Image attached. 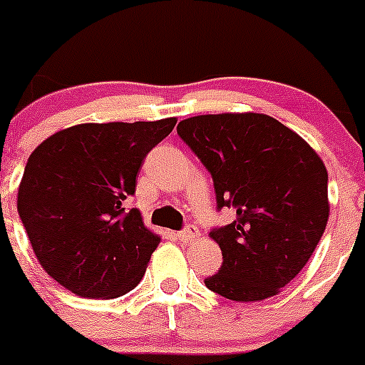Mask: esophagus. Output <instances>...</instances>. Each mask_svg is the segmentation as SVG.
Returning <instances> with one entry per match:
<instances>
[{"instance_id":"1","label":"esophagus","mask_w":365,"mask_h":365,"mask_svg":"<svg viewBox=\"0 0 365 365\" xmlns=\"http://www.w3.org/2000/svg\"><path fill=\"white\" fill-rule=\"evenodd\" d=\"M199 237V230L195 228V226H192V224H188L185 230H180L179 233H177V239L182 240V242H190V240L197 239Z\"/></svg>"}]
</instances>
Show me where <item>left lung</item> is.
<instances>
[{"instance_id":"8db88e82","label":"left lung","mask_w":365,"mask_h":365,"mask_svg":"<svg viewBox=\"0 0 365 365\" xmlns=\"http://www.w3.org/2000/svg\"><path fill=\"white\" fill-rule=\"evenodd\" d=\"M177 133L212 175L217 210L237 213L210 232L222 266L206 277V287L237 302L277 295L326 230L324 163L302 137L264 113L190 117Z\"/></svg>"}]
</instances>
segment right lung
Instances as JSON below:
<instances>
[{
    "mask_svg": "<svg viewBox=\"0 0 365 365\" xmlns=\"http://www.w3.org/2000/svg\"><path fill=\"white\" fill-rule=\"evenodd\" d=\"M177 119L70 126L29 157L18 190V213L39 264L56 282L85 299H115L139 284L159 237L135 193L145 157Z\"/></svg>",
    "mask_w": 365,
    "mask_h": 365,
    "instance_id": "right-lung-1",
    "label": "right lung"
}]
</instances>
